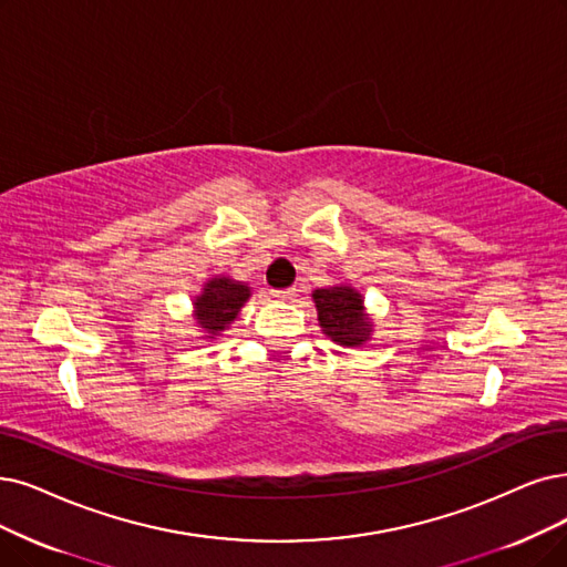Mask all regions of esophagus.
Instances as JSON below:
<instances>
[{"label":"esophagus","mask_w":567,"mask_h":567,"mask_svg":"<svg viewBox=\"0 0 567 567\" xmlns=\"http://www.w3.org/2000/svg\"><path fill=\"white\" fill-rule=\"evenodd\" d=\"M292 296H296V288H279V290H271V298H277V300H290Z\"/></svg>","instance_id":"esophagus-1"}]
</instances>
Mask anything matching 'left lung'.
Listing matches in <instances>:
<instances>
[{
  "label": "left lung",
  "instance_id": "left-lung-1",
  "mask_svg": "<svg viewBox=\"0 0 567 567\" xmlns=\"http://www.w3.org/2000/svg\"><path fill=\"white\" fill-rule=\"evenodd\" d=\"M316 311L323 332L344 347H358L372 332L368 316L362 313V298L349 286L313 290Z\"/></svg>",
  "mask_w": 567,
  "mask_h": 567
}]
</instances>
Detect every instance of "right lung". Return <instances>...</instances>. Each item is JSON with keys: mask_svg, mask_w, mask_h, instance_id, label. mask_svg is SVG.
<instances>
[{"mask_svg": "<svg viewBox=\"0 0 567 567\" xmlns=\"http://www.w3.org/2000/svg\"><path fill=\"white\" fill-rule=\"evenodd\" d=\"M251 296V288L233 281V279H212L205 286V292L195 300V319L199 328H205L209 334H218L228 328L230 321L237 319L239 309Z\"/></svg>", "mask_w": 567, "mask_h": 567, "instance_id": "1", "label": "right lung"}]
</instances>
